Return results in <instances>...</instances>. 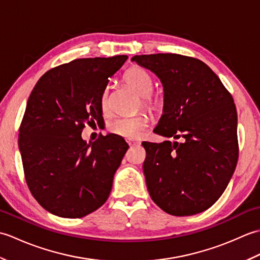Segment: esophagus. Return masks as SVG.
I'll use <instances>...</instances> for the list:
<instances>
[{"instance_id":"1","label":"esophagus","mask_w":260,"mask_h":260,"mask_svg":"<svg viewBox=\"0 0 260 260\" xmlns=\"http://www.w3.org/2000/svg\"><path fill=\"white\" fill-rule=\"evenodd\" d=\"M127 143H128L129 145H140L141 144V142H139V141H128Z\"/></svg>"}]
</instances>
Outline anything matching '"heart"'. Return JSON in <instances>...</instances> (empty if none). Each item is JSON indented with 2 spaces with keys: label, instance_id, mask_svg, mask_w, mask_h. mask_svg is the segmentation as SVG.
<instances>
[{
  "label": "heart",
  "instance_id": "obj_1",
  "mask_svg": "<svg viewBox=\"0 0 260 260\" xmlns=\"http://www.w3.org/2000/svg\"><path fill=\"white\" fill-rule=\"evenodd\" d=\"M124 80L141 97L143 106L151 112L162 107V99L156 93H153V80L146 70L140 67L131 68L126 71ZM101 106L104 112H108L110 107L109 88H105L101 97ZM148 126V118L145 115H137L134 117L117 118L112 121L109 129L114 134L126 140H136L144 133Z\"/></svg>",
  "mask_w": 260,
  "mask_h": 260
}]
</instances>
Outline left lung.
<instances>
[{"mask_svg": "<svg viewBox=\"0 0 260 260\" xmlns=\"http://www.w3.org/2000/svg\"><path fill=\"white\" fill-rule=\"evenodd\" d=\"M132 61L152 71L163 86V114L154 133L184 139L142 143L148 193L170 214L200 213L222 196L238 161L234 99L201 60L156 53Z\"/></svg>", "mask_w": 260, "mask_h": 260, "instance_id": "8db88e82", "label": "left lung"}]
</instances>
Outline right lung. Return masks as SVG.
<instances>
[{"instance_id":"right-lung-1","label":"right lung","mask_w":260,"mask_h":260,"mask_svg":"<svg viewBox=\"0 0 260 260\" xmlns=\"http://www.w3.org/2000/svg\"><path fill=\"white\" fill-rule=\"evenodd\" d=\"M127 56L76 59L47 71L27 99L19 150L27 186L40 206L82 218L106 202L128 148L116 134L82 140L85 123H101V97Z\"/></svg>"}]
</instances>
